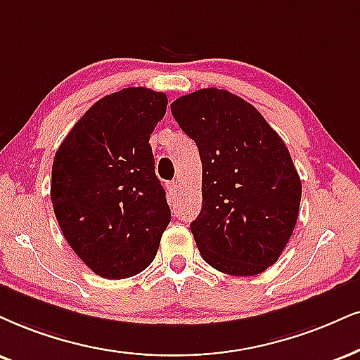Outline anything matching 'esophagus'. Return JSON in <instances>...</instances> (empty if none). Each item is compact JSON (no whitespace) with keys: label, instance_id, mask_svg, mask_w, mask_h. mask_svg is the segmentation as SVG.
Returning a JSON list of instances; mask_svg holds the SVG:
<instances>
[{"label":"esophagus","instance_id":"obj_1","mask_svg":"<svg viewBox=\"0 0 360 360\" xmlns=\"http://www.w3.org/2000/svg\"><path fill=\"white\" fill-rule=\"evenodd\" d=\"M180 188V181L179 180H173L168 184V193H170V197H173V195H176V192H179Z\"/></svg>","mask_w":360,"mask_h":360}]
</instances>
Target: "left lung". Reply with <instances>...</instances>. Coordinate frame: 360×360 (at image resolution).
I'll return each mask as SVG.
<instances>
[{
  "instance_id": "1",
  "label": "left lung",
  "mask_w": 360,
  "mask_h": 360,
  "mask_svg": "<svg viewBox=\"0 0 360 360\" xmlns=\"http://www.w3.org/2000/svg\"><path fill=\"white\" fill-rule=\"evenodd\" d=\"M172 115L200 152L202 210L190 230L203 260L230 275L264 272L294 232L302 197L285 143L227 90L180 96Z\"/></svg>"
}]
</instances>
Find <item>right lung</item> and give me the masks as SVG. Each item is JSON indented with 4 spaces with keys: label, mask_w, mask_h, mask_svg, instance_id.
<instances>
[{
    "label": "right lung",
    "mask_w": 360,
    "mask_h": 360,
    "mask_svg": "<svg viewBox=\"0 0 360 360\" xmlns=\"http://www.w3.org/2000/svg\"><path fill=\"white\" fill-rule=\"evenodd\" d=\"M165 93L123 88L96 101L53 160L51 202L75 254L103 278L143 272L172 220L148 140Z\"/></svg>",
    "instance_id": "right-lung-1"
}]
</instances>
